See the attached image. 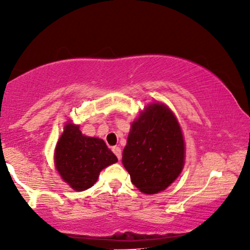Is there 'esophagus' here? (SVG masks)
Here are the masks:
<instances>
[{
  "instance_id": "obj_1",
  "label": "esophagus",
  "mask_w": 250,
  "mask_h": 250,
  "mask_svg": "<svg viewBox=\"0 0 250 250\" xmlns=\"http://www.w3.org/2000/svg\"><path fill=\"white\" fill-rule=\"evenodd\" d=\"M112 152L117 156L118 159L122 158V149L119 148V146H114V148H112Z\"/></svg>"
}]
</instances>
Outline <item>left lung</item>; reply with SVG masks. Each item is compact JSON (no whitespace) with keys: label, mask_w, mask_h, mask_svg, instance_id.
<instances>
[{"label":"left lung","mask_w":250,"mask_h":250,"mask_svg":"<svg viewBox=\"0 0 250 250\" xmlns=\"http://www.w3.org/2000/svg\"><path fill=\"white\" fill-rule=\"evenodd\" d=\"M184 140L180 124L163 104L146 105L132 123L123 151V165L143 193L165 190L182 172Z\"/></svg>","instance_id":"left-lung-1"}]
</instances>
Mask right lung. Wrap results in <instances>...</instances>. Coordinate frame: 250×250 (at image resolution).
Here are the masks:
<instances>
[{
  "label": "right lung",
  "instance_id": "add662e5",
  "mask_svg": "<svg viewBox=\"0 0 250 250\" xmlns=\"http://www.w3.org/2000/svg\"><path fill=\"white\" fill-rule=\"evenodd\" d=\"M117 162L104 140L83 135L80 126L70 123L64 126L54 151L57 170L75 191L90 189L101 170Z\"/></svg>",
  "mask_w": 250,
  "mask_h": 250
}]
</instances>
